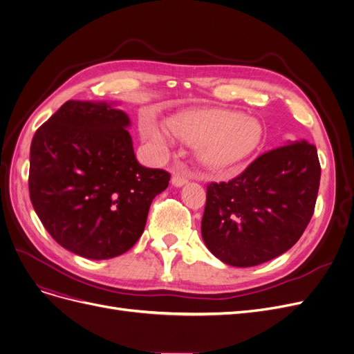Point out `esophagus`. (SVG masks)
<instances>
[{
    "mask_svg": "<svg viewBox=\"0 0 354 354\" xmlns=\"http://www.w3.org/2000/svg\"><path fill=\"white\" fill-rule=\"evenodd\" d=\"M188 182V176L185 175V174H182V172H175L174 175H172V183L175 187H182V185H185V183Z\"/></svg>",
    "mask_w": 354,
    "mask_h": 354,
    "instance_id": "obj_1",
    "label": "esophagus"
}]
</instances>
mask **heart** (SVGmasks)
Masks as SVG:
<instances>
[{
	"label": "heart",
	"instance_id": "heart-1",
	"mask_svg": "<svg viewBox=\"0 0 354 354\" xmlns=\"http://www.w3.org/2000/svg\"><path fill=\"white\" fill-rule=\"evenodd\" d=\"M171 129L179 139L201 145L199 159L215 171L233 167L252 156L263 137L262 126L254 118L221 109L183 111L172 120ZM145 136L160 153L171 151L172 137L166 129L149 122Z\"/></svg>",
	"mask_w": 354,
	"mask_h": 354
}]
</instances>
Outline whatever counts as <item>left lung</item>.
<instances>
[{
    "instance_id": "left-lung-1",
    "label": "left lung",
    "mask_w": 354,
    "mask_h": 354,
    "mask_svg": "<svg viewBox=\"0 0 354 354\" xmlns=\"http://www.w3.org/2000/svg\"><path fill=\"white\" fill-rule=\"evenodd\" d=\"M317 147L298 142L262 153L228 182H209L203 239L221 262L249 268L289 250L315 209Z\"/></svg>"
}]
</instances>
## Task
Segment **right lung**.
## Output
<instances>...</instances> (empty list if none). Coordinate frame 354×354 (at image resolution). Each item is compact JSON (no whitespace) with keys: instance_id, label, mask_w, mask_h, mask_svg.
Listing matches in <instances>:
<instances>
[{"instance_id":"right-lung-1","label":"right lung","mask_w":354,"mask_h":354,"mask_svg":"<svg viewBox=\"0 0 354 354\" xmlns=\"http://www.w3.org/2000/svg\"><path fill=\"white\" fill-rule=\"evenodd\" d=\"M126 113L66 101L37 129L28 192L44 228L86 259H111L143 234L150 204L171 174L137 162Z\"/></svg>"}]
</instances>
